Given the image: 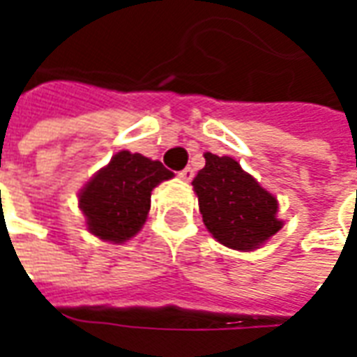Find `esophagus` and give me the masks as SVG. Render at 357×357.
Returning <instances> with one entry per match:
<instances>
[{"label":"esophagus","mask_w":357,"mask_h":357,"mask_svg":"<svg viewBox=\"0 0 357 357\" xmlns=\"http://www.w3.org/2000/svg\"><path fill=\"white\" fill-rule=\"evenodd\" d=\"M193 176H195L193 168H189V166H187V168H183V170L179 172V178L185 179V181H191V179H193Z\"/></svg>","instance_id":"esophagus-1"}]
</instances>
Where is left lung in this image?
I'll return each instance as SVG.
<instances>
[{
  "mask_svg": "<svg viewBox=\"0 0 357 357\" xmlns=\"http://www.w3.org/2000/svg\"><path fill=\"white\" fill-rule=\"evenodd\" d=\"M204 158L193 179L202 222L224 247L255 250L283 227L277 199L231 156L206 153Z\"/></svg>",
  "mask_w": 357,
  "mask_h": 357,
  "instance_id": "obj_1",
  "label": "left lung"
}]
</instances>
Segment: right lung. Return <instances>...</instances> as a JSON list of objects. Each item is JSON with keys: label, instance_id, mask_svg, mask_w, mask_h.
<instances>
[{"label": "right lung", "instance_id": "right-lung-1", "mask_svg": "<svg viewBox=\"0 0 357 357\" xmlns=\"http://www.w3.org/2000/svg\"><path fill=\"white\" fill-rule=\"evenodd\" d=\"M172 178L158 160L130 151L116 153L78 195L88 229L110 243L132 239L147 220L151 191Z\"/></svg>", "mask_w": 357, "mask_h": 357}]
</instances>
